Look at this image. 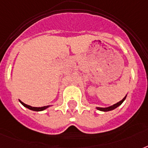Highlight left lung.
<instances>
[{
	"mask_svg": "<svg viewBox=\"0 0 148 148\" xmlns=\"http://www.w3.org/2000/svg\"><path fill=\"white\" fill-rule=\"evenodd\" d=\"M126 97H127V95L124 97V98L122 99L121 101H119V102H117V103H114V104H113V105L110 106V107H108V108H99V107H96V109L98 110H101V111H104V112H106V111H110V110H114L115 108H117V107H119V106L121 105V104L123 102H124V100L126 99Z\"/></svg>",
	"mask_w": 148,
	"mask_h": 148,
	"instance_id": "8db88e82",
	"label": "left lung"
}]
</instances>
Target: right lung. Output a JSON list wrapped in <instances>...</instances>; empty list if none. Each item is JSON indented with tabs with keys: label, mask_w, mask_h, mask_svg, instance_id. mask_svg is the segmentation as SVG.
<instances>
[{
	"label": "right lung",
	"mask_w": 148,
	"mask_h": 148,
	"mask_svg": "<svg viewBox=\"0 0 148 148\" xmlns=\"http://www.w3.org/2000/svg\"><path fill=\"white\" fill-rule=\"evenodd\" d=\"M20 103H21L22 105L25 107V108H28L29 110H34V111H42V110H45V109H47L49 107H51L50 105L48 106H44V107H40V108H38V107H32V106H30V105H27L26 103H23L21 100H19Z\"/></svg>",
	"instance_id": "obj_1"
}]
</instances>
